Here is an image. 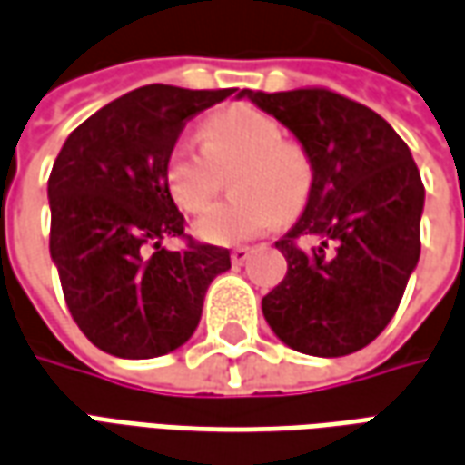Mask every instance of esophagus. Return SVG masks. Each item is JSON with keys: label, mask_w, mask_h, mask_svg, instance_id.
I'll list each match as a JSON object with an SVG mask.
<instances>
[{"label": "esophagus", "mask_w": 465, "mask_h": 465, "mask_svg": "<svg viewBox=\"0 0 465 465\" xmlns=\"http://www.w3.org/2000/svg\"><path fill=\"white\" fill-rule=\"evenodd\" d=\"M248 258H251V248H235V251L230 252V261H232V265H242Z\"/></svg>", "instance_id": "esophagus-1"}]
</instances>
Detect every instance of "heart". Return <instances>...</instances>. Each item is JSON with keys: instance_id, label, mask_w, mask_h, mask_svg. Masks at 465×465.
<instances>
[{"instance_id": "obj_1", "label": "heart", "mask_w": 465, "mask_h": 465, "mask_svg": "<svg viewBox=\"0 0 465 465\" xmlns=\"http://www.w3.org/2000/svg\"><path fill=\"white\" fill-rule=\"evenodd\" d=\"M235 200L217 202L194 223V235L235 245L273 230L296 214L313 184L312 156L283 141L278 121L255 105H230L204 121L202 143L179 139L166 156L164 179L184 213H202L220 187V169H232Z\"/></svg>"}]
</instances>
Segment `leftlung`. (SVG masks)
I'll return each mask as SVG.
<instances>
[{"instance_id": "8db88e82", "label": "left lung", "mask_w": 465, "mask_h": 465, "mask_svg": "<svg viewBox=\"0 0 465 465\" xmlns=\"http://www.w3.org/2000/svg\"><path fill=\"white\" fill-rule=\"evenodd\" d=\"M296 134L313 184L275 248L288 271L263 316L288 347L344 357L382 334L420 258L425 202L408 143L372 108L329 88L240 91Z\"/></svg>"}]
</instances>
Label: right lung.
I'll list each match as a JSON object with an SVG mask.
<instances>
[{"label": "right lung", "instance_id": "add662e5", "mask_svg": "<svg viewBox=\"0 0 465 465\" xmlns=\"http://www.w3.org/2000/svg\"><path fill=\"white\" fill-rule=\"evenodd\" d=\"M232 93L143 85L83 121L57 153L50 255L73 322L114 357L152 360L182 347L214 275L230 268L227 248L184 232L164 164L187 121ZM164 237L185 248L166 252Z\"/></svg>", "mask_w": 465, "mask_h": 465}]
</instances>
